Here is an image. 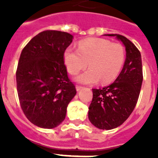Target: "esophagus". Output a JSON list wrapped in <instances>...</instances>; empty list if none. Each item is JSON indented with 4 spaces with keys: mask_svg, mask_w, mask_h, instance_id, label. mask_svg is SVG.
Masks as SVG:
<instances>
[{
    "mask_svg": "<svg viewBox=\"0 0 158 158\" xmlns=\"http://www.w3.org/2000/svg\"><path fill=\"white\" fill-rule=\"evenodd\" d=\"M82 88H83L82 86H79V85H76V90H77V91H79V90H80Z\"/></svg>",
    "mask_w": 158,
    "mask_h": 158,
    "instance_id": "esophagus-1",
    "label": "esophagus"
}]
</instances>
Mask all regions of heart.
Returning a JSON list of instances; mask_svg holds the SVG:
<instances>
[{
	"label": "heart",
	"instance_id": "obj_1",
	"mask_svg": "<svg viewBox=\"0 0 158 158\" xmlns=\"http://www.w3.org/2000/svg\"><path fill=\"white\" fill-rule=\"evenodd\" d=\"M125 48L120 43H111L101 38H90L79 43L78 50L68 48L64 51V61L70 74H76L86 68L76 80L86 84H95L101 79L108 84L116 79L125 62Z\"/></svg>",
	"mask_w": 158,
	"mask_h": 158
}]
</instances>
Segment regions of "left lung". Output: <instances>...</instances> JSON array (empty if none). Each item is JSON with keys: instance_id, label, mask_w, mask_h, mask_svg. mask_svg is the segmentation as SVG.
<instances>
[{"instance_id": "obj_1", "label": "left lung", "mask_w": 158, "mask_h": 158, "mask_svg": "<svg viewBox=\"0 0 158 158\" xmlns=\"http://www.w3.org/2000/svg\"><path fill=\"white\" fill-rule=\"evenodd\" d=\"M106 35L122 42L126 58L122 70L112 84L93 89L89 119L100 130H112L127 120L137 103L143 82L142 59L139 49L124 36Z\"/></svg>"}]
</instances>
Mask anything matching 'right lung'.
<instances>
[{"label":"right lung","mask_w":158,"mask_h":158,"mask_svg":"<svg viewBox=\"0 0 158 158\" xmlns=\"http://www.w3.org/2000/svg\"><path fill=\"white\" fill-rule=\"evenodd\" d=\"M72 40L73 36L65 32L43 31L20 54L16 70L19 100L26 117L38 127L58 126L76 94L64 64V51Z\"/></svg>","instance_id":"1"}]
</instances>
